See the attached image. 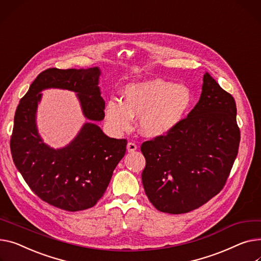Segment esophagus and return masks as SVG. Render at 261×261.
Wrapping results in <instances>:
<instances>
[{
	"instance_id": "obj_1",
	"label": "esophagus",
	"mask_w": 261,
	"mask_h": 261,
	"mask_svg": "<svg viewBox=\"0 0 261 261\" xmlns=\"http://www.w3.org/2000/svg\"><path fill=\"white\" fill-rule=\"evenodd\" d=\"M136 149H137V146H136L135 143H133V142L128 143V145H127V150H128V152H134Z\"/></svg>"
}]
</instances>
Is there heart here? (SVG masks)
Instances as JSON below:
<instances>
[{
  "label": "heart",
  "instance_id": "obj_1",
  "mask_svg": "<svg viewBox=\"0 0 261 261\" xmlns=\"http://www.w3.org/2000/svg\"><path fill=\"white\" fill-rule=\"evenodd\" d=\"M123 93L124 100L110 98L105 108L107 124L115 133L129 130L132 117L138 116L143 135L162 136L180 123L193 102L189 87L162 79L128 84Z\"/></svg>",
  "mask_w": 261,
  "mask_h": 261
}]
</instances>
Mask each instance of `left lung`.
<instances>
[{
  "label": "left lung",
  "instance_id": "left-lung-1",
  "mask_svg": "<svg viewBox=\"0 0 261 261\" xmlns=\"http://www.w3.org/2000/svg\"><path fill=\"white\" fill-rule=\"evenodd\" d=\"M195 107L170 132L143 143L142 180L161 212L182 214L222 190L238 153L236 102L207 72Z\"/></svg>",
  "mask_w": 261,
  "mask_h": 261
}]
</instances>
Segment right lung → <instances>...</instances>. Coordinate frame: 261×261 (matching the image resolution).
Returning a JSON list of instances; mask_svg holds the SVG:
<instances>
[{
	"mask_svg": "<svg viewBox=\"0 0 261 261\" xmlns=\"http://www.w3.org/2000/svg\"><path fill=\"white\" fill-rule=\"evenodd\" d=\"M99 75L98 67L49 68L32 82L15 111L10 138L13 163L34 194L65 211H82L96 204L124 158L127 140L109 137L96 124L86 123L70 144L50 148L43 142L36 123L40 92L49 88L73 91L84 116L99 121L105 117Z\"/></svg>",
	"mask_w": 261,
	"mask_h": 261,
	"instance_id": "right-lung-1",
	"label": "right lung"
}]
</instances>
